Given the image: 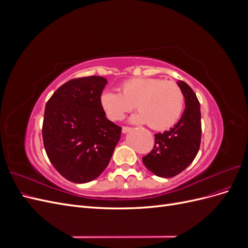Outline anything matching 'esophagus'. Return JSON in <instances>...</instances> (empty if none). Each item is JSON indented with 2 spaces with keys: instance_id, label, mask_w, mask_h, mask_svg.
Wrapping results in <instances>:
<instances>
[{
  "instance_id": "obj_1",
  "label": "esophagus",
  "mask_w": 248,
  "mask_h": 248,
  "mask_svg": "<svg viewBox=\"0 0 248 248\" xmlns=\"http://www.w3.org/2000/svg\"><path fill=\"white\" fill-rule=\"evenodd\" d=\"M129 130H131V128H130V127H128V126H123V127H122V132H123V133L128 132Z\"/></svg>"
}]
</instances>
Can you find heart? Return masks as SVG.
<instances>
[{"label":"heart","instance_id":"1","mask_svg":"<svg viewBox=\"0 0 248 248\" xmlns=\"http://www.w3.org/2000/svg\"><path fill=\"white\" fill-rule=\"evenodd\" d=\"M120 92L108 90L101 95V104L112 121L122 120L136 108L139 114L134 122L148 123L154 130H167L182 116L184 94L175 81L155 78L127 79L120 86Z\"/></svg>","mask_w":248,"mask_h":248}]
</instances>
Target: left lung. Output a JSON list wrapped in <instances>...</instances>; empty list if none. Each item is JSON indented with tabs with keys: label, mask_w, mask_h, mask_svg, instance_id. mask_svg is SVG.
Returning a JSON list of instances; mask_svg holds the SVG:
<instances>
[{
	"label": "left lung",
	"mask_w": 248,
	"mask_h": 248,
	"mask_svg": "<svg viewBox=\"0 0 248 248\" xmlns=\"http://www.w3.org/2000/svg\"><path fill=\"white\" fill-rule=\"evenodd\" d=\"M185 98L180 121L168 131L157 133L152 151L142 157L145 167L153 174L170 178L183 171L196 158L201 146V107L196 93L183 80L178 81Z\"/></svg>",
	"instance_id": "8db88e82"
}]
</instances>
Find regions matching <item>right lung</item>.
Returning a JSON list of instances; mask_svg holds the SVG:
<instances>
[{"instance_id":"right-lung-1","label":"right lung","mask_w":248,"mask_h":248,"mask_svg":"<svg viewBox=\"0 0 248 248\" xmlns=\"http://www.w3.org/2000/svg\"><path fill=\"white\" fill-rule=\"evenodd\" d=\"M102 77L70 79L51 95L44 109L42 139L54 168L68 181L87 183L106 170L121 127L106 117Z\"/></svg>"}]
</instances>
